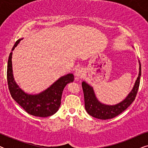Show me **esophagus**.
<instances>
[{
  "label": "esophagus",
  "mask_w": 148,
  "mask_h": 148,
  "mask_svg": "<svg viewBox=\"0 0 148 148\" xmlns=\"http://www.w3.org/2000/svg\"><path fill=\"white\" fill-rule=\"evenodd\" d=\"M85 70L83 68H78L75 71V79H77L79 78H82L85 75Z\"/></svg>",
  "instance_id": "obj_1"
}]
</instances>
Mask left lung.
<instances>
[{"label": "left lung", "instance_id": "1", "mask_svg": "<svg viewBox=\"0 0 148 148\" xmlns=\"http://www.w3.org/2000/svg\"><path fill=\"white\" fill-rule=\"evenodd\" d=\"M139 74L135 81L133 88L127 96L123 101L114 105H108L103 104L98 100L95 94L93 87L87 84L86 82H82V88L84 94L85 108L90 116L94 118L106 120L118 116L123 111L126 110L132 102L135 100L140 82L141 64L139 60Z\"/></svg>", "mask_w": 148, "mask_h": 148}]
</instances>
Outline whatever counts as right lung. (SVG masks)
I'll list each match as a JSON object with an SVG mask.
<instances>
[{
    "label": "right lung",
    "mask_w": 148,
    "mask_h": 148,
    "mask_svg": "<svg viewBox=\"0 0 148 148\" xmlns=\"http://www.w3.org/2000/svg\"><path fill=\"white\" fill-rule=\"evenodd\" d=\"M23 38L16 42L12 48L13 51ZM12 54H9L7 64V82L12 98L28 114L39 117H47L57 112L61 104V97L64 87L74 81L73 73H68L60 77L45 90L37 94L25 93L15 82L12 67Z\"/></svg>",
    "instance_id": "right-lung-1"
}]
</instances>
